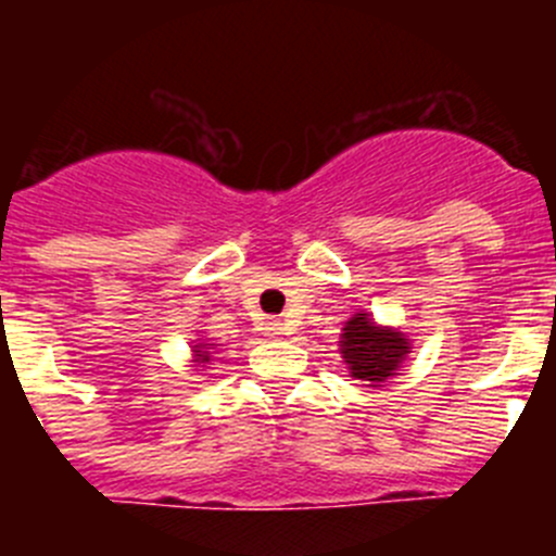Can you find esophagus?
Segmentation results:
<instances>
[{"label":"esophagus","mask_w":556,"mask_h":556,"mask_svg":"<svg viewBox=\"0 0 556 556\" xmlns=\"http://www.w3.org/2000/svg\"><path fill=\"white\" fill-rule=\"evenodd\" d=\"M264 331H267V337H283V333H287V326H283L281 320H267L264 323Z\"/></svg>","instance_id":"esophagus-1"}]
</instances>
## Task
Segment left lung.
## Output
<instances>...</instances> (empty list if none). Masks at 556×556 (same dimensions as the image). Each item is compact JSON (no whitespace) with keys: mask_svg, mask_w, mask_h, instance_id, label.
<instances>
[{"mask_svg":"<svg viewBox=\"0 0 556 556\" xmlns=\"http://www.w3.org/2000/svg\"><path fill=\"white\" fill-rule=\"evenodd\" d=\"M406 353H409V342L404 339V333L378 328L367 314H356L348 320L345 333H342V356H345L353 378H362V381L378 387L381 381L395 376Z\"/></svg>","mask_w":556,"mask_h":556,"instance_id":"8db88e82","label":"left lung"}]
</instances>
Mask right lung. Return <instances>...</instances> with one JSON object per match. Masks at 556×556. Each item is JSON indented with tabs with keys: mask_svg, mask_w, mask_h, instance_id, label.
I'll list each match as a JSON object with an SVG mask.
<instances>
[{
	"mask_svg": "<svg viewBox=\"0 0 556 556\" xmlns=\"http://www.w3.org/2000/svg\"><path fill=\"white\" fill-rule=\"evenodd\" d=\"M198 356H200V362H208V351H198Z\"/></svg>",
	"mask_w": 556,
	"mask_h": 556,
	"instance_id": "add662e5",
	"label": "right lung"
}]
</instances>
